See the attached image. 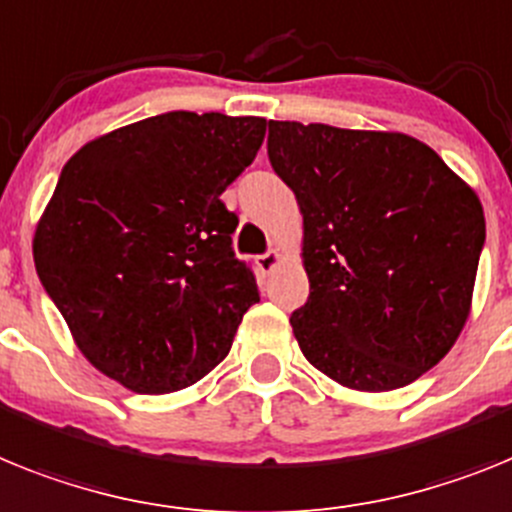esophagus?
<instances>
[{"instance_id": "1", "label": "esophagus", "mask_w": 512, "mask_h": 512, "mask_svg": "<svg viewBox=\"0 0 512 512\" xmlns=\"http://www.w3.org/2000/svg\"><path fill=\"white\" fill-rule=\"evenodd\" d=\"M281 260H283V255L278 250H270V252H265V255L255 257L260 273H270V270H275L278 265H281Z\"/></svg>"}]
</instances>
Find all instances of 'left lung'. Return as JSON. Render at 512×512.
<instances>
[{
    "instance_id": "1",
    "label": "left lung",
    "mask_w": 512,
    "mask_h": 512,
    "mask_svg": "<svg viewBox=\"0 0 512 512\" xmlns=\"http://www.w3.org/2000/svg\"><path fill=\"white\" fill-rule=\"evenodd\" d=\"M268 157L304 216L309 299L291 314L314 368L358 391L412 384L464 330L484 247L477 193L428 144L270 121Z\"/></svg>"
}]
</instances>
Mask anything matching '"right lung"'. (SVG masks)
<instances>
[{"mask_svg": "<svg viewBox=\"0 0 512 512\" xmlns=\"http://www.w3.org/2000/svg\"><path fill=\"white\" fill-rule=\"evenodd\" d=\"M265 118L154 115L84 144L35 226L33 257L84 358L139 394L201 381L260 301L221 193Z\"/></svg>", "mask_w": 512, "mask_h": 512, "instance_id": "right-lung-1", "label": "right lung"}]
</instances>
